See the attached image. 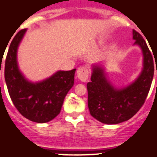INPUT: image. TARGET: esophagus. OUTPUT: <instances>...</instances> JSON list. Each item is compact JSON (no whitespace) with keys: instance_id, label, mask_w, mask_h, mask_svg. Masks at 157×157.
Instances as JSON below:
<instances>
[{"instance_id":"obj_1","label":"esophagus","mask_w":157,"mask_h":157,"mask_svg":"<svg viewBox=\"0 0 157 157\" xmlns=\"http://www.w3.org/2000/svg\"><path fill=\"white\" fill-rule=\"evenodd\" d=\"M76 76H77V78L80 80V81H87V79L89 77V70L86 67H81L77 69V71H76Z\"/></svg>"}]
</instances>
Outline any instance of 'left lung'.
<instances>
[{
	"label": "left lung",
	"instance_id": "1",
	"mask_svg": "<svg viewBox=\"0 0 157 157\" xmlns=\"http://www.w3.org/2000/svg\"><path fill=\"white\" fill-rule=\"evenodd\" d=\"M133 39L144 56L143 70L133 83L124 88H115L107 80L103 67L97 64L92 68L91 81L87 83L89 110L94 118L103 124H119L134 117L144 105L151 88L153 57L146 41L135 30H133Z\"/></svg>",
	"mask_w": 157,
	"mask_h": 157
}]
</instances>
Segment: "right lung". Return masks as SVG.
Listing matches in <instances>:
<instances>
[{"mask_svg": "<svg viewBox=\"0 0 157 157\" xmlns=\"http://www.w3.org/2000/svg\"><path fill=\"white\" fill-rule=\"evenodd\" d=\"M26 31H19L10 45L5 64V80L11 100L20 114L33 122L45 123L59 114L67 94L73 86L76 69L58 71L36 83L28 81L19 71L17 62L18 47Z\"/></svg>", "mask_w": 157, "mask_h": 157, "instance_id": "right-lung-1", "label": "right lung"}]
</instances>
